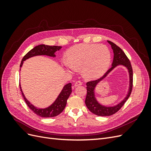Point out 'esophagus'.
<instances>
[{"mask_svg": "<svg viewBox=\"0 0 151 151\" xmlns=\"http://www.w3.org/2000/svg\"><path fill=\"white\" fill-rule=\"evenodd\" d=\"M82 84H83V83H82V82H81V81H76V83H75L74 86L76 87V86H81V85H82Z\"/></svg>", "mask_w": 151, "mask_h": 151, "instance_id": "34e87169", "label": "esophagus"}]
</instances>
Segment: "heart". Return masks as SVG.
<instances>
[{
	"mask_svg": "<svg viewBox=\"0 0 151 151\" xmlns=\"http://www.w3.org/2000/svg\"><path fill=\"white\" fill-rule=\"evenodd\" d=\"M68 62L65 65L74 72L82 70L87 79H94L101 76L107 70L111 62V54L104 45L98 44H78L68 50L66 55Z\"/></svg>",
	"mask_w": 151,
	"mask_h": 151,
	"instance_id": "1",
	"label": "heart"
}]
</instances>
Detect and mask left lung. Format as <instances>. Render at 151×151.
I'll return each instance as SVG.
<instances>
[{
	"mask_svg": "<svg viewBox=\"0 0 151 151\" xmlns=\"http://www.w3.org/2000/svg\"><path fill=\"white\" fill-rule=\"evenodd\" d=\"M108 42L111 45L114 53V58L112 63V67L109 68V69L101 77H100V78L96 80L89 81L86 83L87 94L85 100L86 106L89 109V110L91 112H92L93 113L98 116H101L112 115L113 114L116 113L119 109H120L123 106V104H124L127 101V100L129 99L132 93V87H133V70H132V67L129 59L128 58V57H127L125 53L123 52V50L119 47H118L116 44L110 42V41H108ZM118 65H122L125 66L129 70L130 76V88L129 93L126 98L121 103L115 107H108L103 106L102 105L98 104L95 98V87L98 82L102 80L107 75L109 72H110L114 68Z\"/></svg>",
	"mask_w": 151,
	"mask_h": 151,
	"instance_id": "1",
	"label": "left lung"
}]
</instances>
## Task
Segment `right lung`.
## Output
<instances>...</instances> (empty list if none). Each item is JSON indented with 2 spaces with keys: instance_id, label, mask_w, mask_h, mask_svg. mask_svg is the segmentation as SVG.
<instances>
[{
  "instance_id": "1",
  "label": "right lung",
  "mask_w": 151,
  "mask_h": 151,
  "mask_svg": "<svg viewBox=\"0 0 151 151\" xmlns=\"http://www.w3.org/2000/svg\"><path fill=\"white\" fill-rule=\"evenodd\" d=\"M61 48V47L59 46H48V45H38V46H36L32 50H31L29 52L27 53L24 56V57L22 58L21 62L20 67H22V63H23V62L24 60L32 57L36 55H48L50 57H55V52L57 51V50H60ZM71 86V83H68L66 84L63 87L62 91H61L60 94H59L57 99L55 101V102L51 105V106H50L49 107L45 109H40L34 106L33 104H31L28 100L26 99L23 93H22L21 88V85L19 84V88L21 91L22 95V96H23L24 101L27 105H28V107L35 114L43 118H50L56 116L63 111V110L64 109L66 106L67 99L72 93Z\"/></svg>"
}]
</instances>
